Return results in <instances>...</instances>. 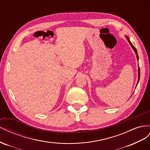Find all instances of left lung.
<instances>
[{
  "label": "left lung",
  "mask_w": 150,
  "mask_h": 150,
  "mask_svg": "<svg viewBox=\"0 0 150 150\" xmlns=\"http://www.w3.org/2000/svg\"><path fill=\"white\" fill-rule=\"evenodd\" d=\"M126 39H127V41L129 42V44H130L131 46L132 47V48L133 49L134 51L135 52V53H136V58H137V59H138V61L139 57H138V52H137V50H136V48H135V47H134L133 45H132V44L131 43V41H130V40H129V38H128L127 36H126ZM139 77H140V70H139V67H138V82H137V84H136V87H137V85H138V82H139ZM132 94H133V93H132Z\"/></svg>",
  "instance_id": "8db88e82"
}]
</instances>
